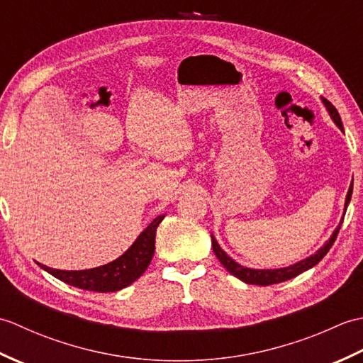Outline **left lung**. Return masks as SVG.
I'll list each match as a JSON object with an SVG mask.
<instances>
[{"mask_svg":"<svg viewBox=\"0 0 363 363\" xmlns=\"http://www.w3.org/2000/svg\"><path fill=\"white\" fill-rule=\"evenodd\" d=\"M323 103L326 104L328 111L330 113V117H333V120L335 121V125L340 128L343 130V125H342V118H340V113H338V111L335 109V107L330 104L326 98H323ZM351 195H352V184L351 187L348 190V195H346V203H345V211L346 207H348L350 201H351ZM343 223V218L340 221V225L337 226V229L334 230V234L330 235L329 240L326 242V245L323 246L321 250H318L317 252L313 254V256L307 257L306 260H301L298 262V264L291 265V267H287V268H281V269H251V268H245L242 265H238L237 262H234L233 259H230L228 254L223 251L217 240H215V237H212V248H213V252L215 256L218 257V260L223 264V267H225L228 272L230 274H234L235 277H238V279L246 282V284H254V285H272V284H279V282H284V281H289L291 279V277H296L298 274H301L303 272H306V269H309L312 267H315L318 264V262L326 256L328 251L330 250V246L334 245L335 238L338 235V230H340V226Z\"/></svg>","mask_w":363,"mask_h":363,"instance_id":"1","label":"left lung"}]
</instances>
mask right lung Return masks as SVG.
Masks as SVG:
<instances>
[{"label":"right lung","mask_w":363,"mask_h":363,"mask_svg":"<svg viewBox=\"0 0 363 363\" xmlns=\"http://www.w3.org/2000/svg\"><path fill=\"white\" fill-rule=\"evenodd\" d=\"M162 220H164V215L152 220L151 225L138 235L133 246L121 257L107 265L91 269H81V272H64V269H54L40 264L38 265L45 272H48L68 285H73V287L98 293L118 291L138 279L145 273V269L148 268L154 256L156 229Z\"/></svg>","instance_id":"obj_1"}]
</instances>
